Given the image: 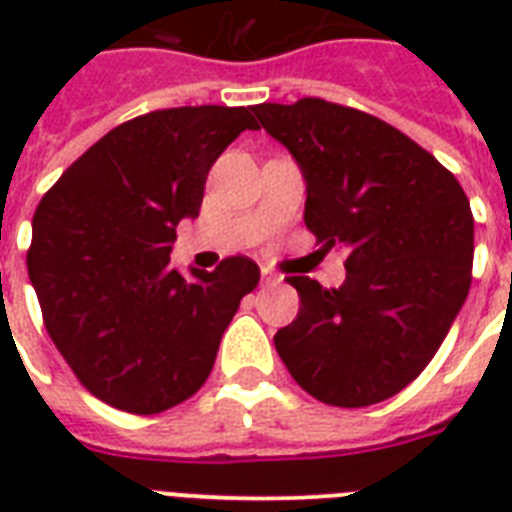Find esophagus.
<instances>
[{"label": "esophagus", "mask_w": 512, "mask_h": 512, "mask_svg": "<svg viewBox=\"0 0 512 512\" xmlns=\"http://www.w3.org/2000/svg\"><path fill=\"white\" fill-rule=\"evenodd\" d=\"M281 284V276L271 271H263V287H279Z\"/></svg>", "instance_id": "1"}]
</instances>
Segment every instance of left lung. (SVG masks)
<instances>
[{"instance_id": "8db88e82", "label": "left lung", "mask_w": 512, "mask_h": 512, "mask_svg": "<svg viewBox=\"0 0 512 512\" xmlns=\"http://www.w3.org/2000/svg\"><path fill=\"white\" fill-rule=\"evenodd\" d=\"M255 116L303 172L308 231L348 249L342 287L289 276L300 313L276 350L324 404H380L430 364L468 297V196L436 156L364 111L303 98Z\"/></svg>"}]
</instances>
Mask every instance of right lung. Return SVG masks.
<instances>
[{"instance_id": "1", "label": "right lung", "mask_w": 512, "mask_h": 512, "mask_svg": "<svg viewBox=\"0 0 512 512\" xmlns=\"http://www.w3.org/2000/svg\"><path fill=\"white\" fill-rule=\"evenodd\" d=\"M244 130H257L249 108L151 111L87 148L36 207L28 279L44 327L84 388L122 412L191 398L260 281L249 257L191 276L170 265L177 223L199 217L209 167Z\"/></svg>"}]
</instances>
